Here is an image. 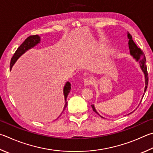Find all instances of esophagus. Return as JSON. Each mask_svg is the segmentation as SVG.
<instances>
[{
	"label": "esophagus",
	"mask_w": 153,
	"mask_h": 153,
	"mask_svg": "<svg viewBox=\"0 0 153 153\" xmlns=\"http://www.w3.org/2000/svg\"><path fill=\"white\" fill-rule=\"evenodd\" d=\"M93 84V79L91 77H86L84 79V84L85 85H90Z\"/></svg>",
	"instance_id": "esophagus-1"
}]
</instances>
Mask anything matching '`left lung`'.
I'll use <instances>...</instances> for the list:
<instances>
[{
    "label": "left lung",
    "instance_id": "1",
    "mask_svg": "<svg viewBox=\"0 0 153 153\" xmlns=\"http://www.w3.org/2000/svg\"><path fill=\"white\" fill-rule=\"evenodd\" d=\"M127 36H128V39H129L128 45H129L130 54H131L139 62V63H140V68L144 72V76H145V84H146V85H145V88H144V91H146V89H147V85H148V83H149V76H148V71H147V68H146V65L145 55H144V53H143V50L140 48H138L137 44L134 42V41H133L132 39L131 35H130L128 32ZM91 107H92V109L94 112L98 114V115H100L97 112V111L96 110L95 108H94V104L91 105ZM102 118H103V117H102Z\"/></svg>",
    "mask_w": 153,
    "mask_h": 153
}]
</instances>
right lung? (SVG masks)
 <instances>
[{
	"mask_svg": "<svg viewBox=\"0 0 153 153\" xmlns=\"http://www.w3.org/2000/svg\"><path fill=\"white\" fill-rule=\"evenodd\" d=\"M40 41V37L38 35H30L29 37H27L25 40L24 42L21 44V45L19 47L18 49L16 50L15 53H14L13 56L11 58L10 60V70L12 68L13 65L14 63L16 62V61L18 59V58L21 56V55H23L25 52L27 50L33 48V47L35 46L37 43H39ZM71 90V84L69 82L66 83V84L63 89V93H64V96H65V100H66V98H67L68 94ZM68 102H66L65 104L64 108H63V110H65V108L67 107Z\"/></svg>",
	"mask_w": 153,
	"mask_h": 153,
	"instance_id": "add662e5",
	"label": "right lung"
}]
</instances>
